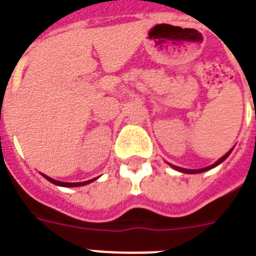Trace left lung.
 <instances>
[{"label":"left lung","instance_id":"1","mask_svg":"<svg viewBox=\"0 0 256 256\" xmlns=\"http://www.w3.org/2000/svg\"><path fill=\"white\" fill-rule=\"evenodd\" d=\"M232 152V148H231L230 152H226L224 156L220 158V160H218L216 162H215L214 164H211V166H207V168H199V170H188V168H178V166H174V164H171V168H175V170L180 171V172H186V174H198V172H203V171H207V170H211V168H214L215 166H218V164H220L223 162V160H226L227 156H230V152Z\"/></svg>","mask_w":256,"mask_h":256}]
</instances>
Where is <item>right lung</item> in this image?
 Masks as SVG:
<instances>
[{"label":"right lung","mask_w":256,"mask_h":256,"mask_svg":"<svg viewBox=\"0 0 256 256\" xmlns=\"http://www.w3.org/2000/svg\"><path fill=\"white\" fill-rule=\"evenodd\" d=\"M44 178H46L49 182L54 183V184H57V186H62V187H78V186H85V184H88V183H92V180H96V178L94 179H90V180H85V182H77V183H69V182H60V180H56V179L50 178L48 175L42 174Z\"/></svg>","instance_id":"1"}]
</instances>
